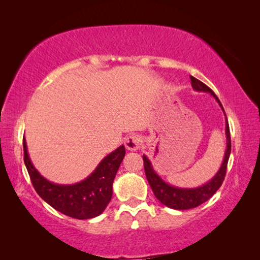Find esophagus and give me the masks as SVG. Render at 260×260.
I'll return each instance as SVG.
<instances>
[{
	"instance_id": "esophagus-1",
	"label": "esophagus",
	"mask_w": 260,
	"mask_h": 260,
	"mask_svg": "<svg viewBox=\"0 0 260 260\" xmlns=\"http://www.w3.org/2000/svg\"><path fill=\"white\" fill-rule=\"evenodd\" d=\"M124 143H125V147L127 150L136 151V150H139V148L141 146V138L136 134H132L129 136H127Z\"/></svg>"
}]
</instances>
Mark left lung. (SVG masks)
<instances>
[{"label":"left lung","instance_id":"1","mask_svg":"<svg viewBox=\"0 0 260 260\" xmlns=\"http://www.w3.org/2000/svg\"><path fill=\"white\" fill-rule=\"evenodd\" d=\"M190 80H191V86L193 88V90L210 93L215 99V101H217L218 104L220 105V108L222 109L223 113H225V110H223L221 103H220L219 99L217 98V95H215L213 91L205 85V83H203L202 81H200L199 79L193 77H190ZM226 139H227V146H226L225 157H223L222 164L220 166L219 171L215 173V175L212 179L209 180V181L204 183L203 186H200L196 188H180V187L171 186L170 183L165 182L164 180H162L159 175L156 173V171L153 170V167L151 165V161L149 160V158L146 155H143L144 172H146L148 182L150 184L156 199L159 201L161 204L166 205L167 208H171L174 210L193 209L196 208V206L203 204L204 202H206L208 200H210L223 182V179H225V175H226L228 159H230V155H231L232 143H231L230 126H228L227 118H226Z\"/></svg>","mask_w":260,"mask_h":260}]
</instances>
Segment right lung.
Returning <instances> with one entry per match:
<instances>
[{"label": "right lung", "instance_id": "obj_1", "mask_svg": "<svg viewBox=\"0 0 260 260\" xmlns=\"http://www.w3.org/2000/svg\"><path fill=\"white\" fill-rule=\"evenodd\" d=\"M24 161L30 181L41 199L60 213L76 219H91L103 213L112 197V183L125 157V147L120 146L101 160L94 172L73 184L50 182L39 173L27 152L23 140Z\"/></svg>", "mask_w": 260, "mask_h": 260}]
</instances>
